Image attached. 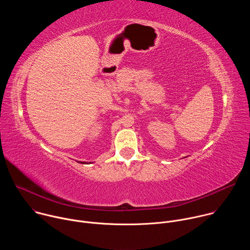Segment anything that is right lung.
<instances>
[{
  "label": "right lung",
  "mask_w": 250,
  "mask_h": 250,
  "mask_svg": "<svg viewBox=\"0 0 250 250\" xmlns=\"http://www.w3.org/2000/svg\"><path fill=\"white\" fill-rule=\"evenodd\" d=\"M81 163H82V162H81Z\"/></svg>",
  "instance_id": "add662e5"
}]
</instances>
